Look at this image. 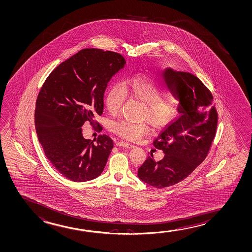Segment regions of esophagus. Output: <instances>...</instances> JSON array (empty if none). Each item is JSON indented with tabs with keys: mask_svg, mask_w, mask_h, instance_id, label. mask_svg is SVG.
Listing matches in <instances>:
<instances>
[{
	"mask_svg": "<svg viewBox=\"0 0 252 252\" xmlns=\"http://www.w3.org/2000/svg\"><path fill=\"white\" fill-rule=\"evenodd\" d=\"M117 144L118 145V146L124 147V148H128V149H131V148L134 147V145L131 144V143H126V142H117Z\"/></svg>",
	"mask_w": 252,
	"mask_h": 252,
	"instance_id": "obj_1",
	"label": "esophagus"
}]
</instances>
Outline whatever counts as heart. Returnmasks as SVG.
<instances>
[{
  "mask_svg": "<svg viewBox=\"0 0 252 252\" xmlns=\"http://www.w3.org/2000/svg\"><path fill=\"white\" fill-rule=\"evenodd\" d=\"M126 96L135 98L144 103L143 117L156 128H161L172 122L177 116L179 101L170 91H161V83L152 76L133 75L124 81L123 86L116 84L105 96V105L110 114L120 111ZM113 131L130 141H136L145 135L149 127L144 123L120 120L112 124Z\"/></svg>",
  "mask_w": 252,
  "mask_h": 252,
  "instance_id": "1",
  "label": "heart"
}]
</instances>
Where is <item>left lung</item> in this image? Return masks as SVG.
Masks as SVG:
<instances>
[{
	"mask_svg": "<svg viewBox=\"0 0 252 252\" xmlns=\"http://www.w3.org/2000/svg\"><path fill=\"white\" fill-rule=\"evenodd\" d=\"M170 91L179 98L180 116L153 142L165 156L156 161L149 156L138 169L141 180L158 189L184 180L206 158L218 126L211 91L195 75L166 68L162 73Z\"/></svg>",
	"mask_w": 252,
	"mask_h": 252,
	"instance_id": "obj_1",
	"label": "left lung"
}]
</instances>
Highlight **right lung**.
Instances as JSON below:
<instances>
[{
	"instance_id": "obj_1",
	"label": "right lung",
	"mask_w": 252,
	"mask_h": 252,
	"mask_svg": "<svg viewBox=\"0 0 252 252\" xmlns=\"http://www.w3.org/2000/svg\"><path fill=\"white\" fill-rule=\"evenodd\" d=\"M125 63L118 53L82 49L59 64L41 87L34 110L38 139L52 165L69 180H92L103 171L113 140L100 135L94 143L83 137L82 127L102 114L108 83Z\"/></svg>"
}]
</instances>
